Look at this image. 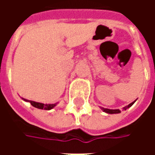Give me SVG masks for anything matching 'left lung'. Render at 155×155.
Segmentation results:
<instances>
[{"label": "left lung", "mask_w": 155, "mask_h": 155, "mask_svg": "<svg viewBox=\"0 0 155 155\" xmlns=\"http://www.w3.org/2000/svg\"><path fill=\"white\" fill-rule=\"evenodd\" d=\"M135 101H136V100H135L134 101H133L132 103H130V104H128V105L125 106V107H124L123 109L124 110H127V109H129V108L131 107V106L134 104V102H135ZM101 109L102 110L104 111V112L107 113V114H119V113H120V110H110V109H105V108H102V107H101Z\"/></svg>", "instance_id": "8db88e82"}]
</instances>
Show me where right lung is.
<instances>
[{
	"mask_svg": "<svg viewBox=\"0 0 155 155\" xmlns=\"http://www.w3.org/2000/svg\"><path fill=\"white\" fill-rule=\"evenodd\" d=\"M23 101H26V102H30L32 106L37 108V109L45 110H50L51 109L55 107L56 104H57V103H55V104H43V103H39V102H35V101H28V100H25V99H23Z\"/></svg>",
	"mask_w": 155,
	"mask_h": 155,
	"instance_id": "right-lung-1",
	"label": "right lung"
}]
</instances>
